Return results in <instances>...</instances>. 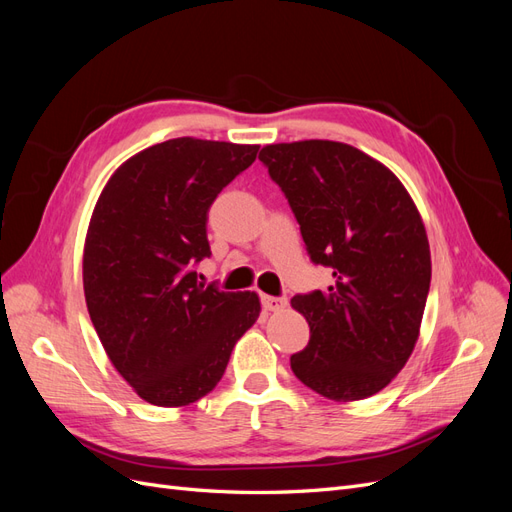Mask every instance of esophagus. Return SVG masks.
I'll list each match as a JSON object with an SVG mask.
<instances>
[{"mask_svg":"<svg viewBox=\"0 0 512 512\" xmlns=\"http://www.w3.org/2000/svg\"><path fill=\"white\" fill-rule=\"evenodd\" d=\"M286 305L288 301L282 297H269V294H262V307H265L267 312H282Z\"/></svg>","mask_w":512,"mask_h":512,"instance_id":"34e87169","label":"esophagus"}]
</instances>
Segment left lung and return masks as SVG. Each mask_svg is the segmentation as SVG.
<instances>
[{
  "label": "left lung",
  "mask_w": 512,
  "mask_h": 512,
  "mask_svg": "<svg viewBox=\"0 0 512 512\" xmlns=\"http://www.w3.org/2000/svg\"><path fill=\"white\" fill-rule=\"evenodd\" d=\"M260 162L280 185L327 292L290 305L309 344L290 356L305 386L333 401L376 395L410 359L421 333L431 254L421 213L393 170L335 141L267 145Z\"/></svg>",
  "instance_id": "8db88e82"
}]
</instances>
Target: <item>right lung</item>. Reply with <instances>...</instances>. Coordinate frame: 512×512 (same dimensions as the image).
I'll use <instances>...</instances> for the list:
<instances>
[{"instance_id":"obj_1","label":"right lung","mask_w":512,"mask_h":512,"mask_svg":"<svg viewBox=\"0 0 512 512\" xmlns=\"http://www.w3.org/2000/svg\"><path fill=\"white\" fill-rule=\"evenodd\" d=\"M258 149L170 138L123 162L91 213L87 312L113 367L147 404L181 408L211 393L260 316L256 292L205 286L192 271L211 254L209 207Z\"/></svg>"}]
</instances>
